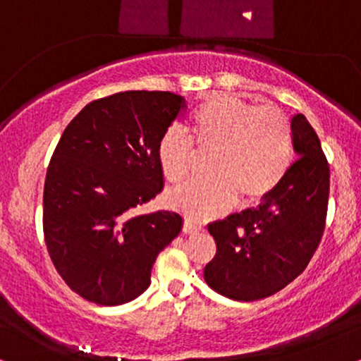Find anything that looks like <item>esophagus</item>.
<instances>
[{
	"label": "esophagus",
	"mask_w": 361,
	"mask_h": 361,
	"mask_svg": "<svg viewBox=\"0 0 361 361\" xmlns=\"http://www.w3.org/2000/svg\"><path fill=\"white\" fill-rule=\"evenodd\" d=\"M204 231V226L198 222H193L192 219H186L183 224V233L185 234H195V233H202Z\"/></svg>",
	"instance_id": "esophagus-1"
}]
</instances>
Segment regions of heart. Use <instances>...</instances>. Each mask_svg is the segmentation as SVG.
I'll list each match as a JSON object with an SVG mask.
<instances>
[{
	"label": "heart",
	"mask_w": 361,
	"mask_h": 361,
	"mask_svg": "<svg viewBox=\"0 0 361 361\" xmlns=\"http://www.w3.org/2000/svg\"><path fill=\"white\" fill-rule=\"evenodd\" d=\"M185 130L169 127L157 142V163L171 183L185 180L195 147L210 151L209 176L169 192L168 202L193 219H210L239 197L255 204L281 183L293 161L290 118L275 106H255L229 94L205 100L192 111Z\"/></svg>",
	"instance_id": "obj_1"
}]
</instances>
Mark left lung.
Masks as SVG:
<instances>
[{"instance_id":"8db88e82","label":"left lung","mask_w":361,"mask_h":361,"mask_svg":"<svg viewBox=\"0 0 361 361\" xmlns=\"http://www.w3.org/2000/svg\"><path fill=\"white\" fill-rule=\"evenodd\" d=\"M293 161L256 209L209 224L217 251L204 270L210 288L252 302L280 292L307 268L326 227L329 164L307 118H292Z\"/></svg>"}]
</instances>
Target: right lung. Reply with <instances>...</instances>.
<instances>
[{
  "mask_svg": "<svg viewBox=\"0 0 361 361\" xmlns=\"http://www.w3.org/2000/svg\"><path fill=\"white\" fill-rule=\"evenodd\" d=\"M183 109L169 91H122L88 103L62 132L45 175L44 239L57 273L82 299L134 300L180 234V214L137 210L163 190L157 142Z\"/></svg>",
  "mask_w": 361,
  "mask_h": 361,
  "instance_id": "add662e5",
  "label": "right lung"
}]
</instances>
